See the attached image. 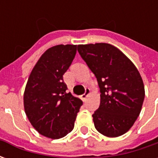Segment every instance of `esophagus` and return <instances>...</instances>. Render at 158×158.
Masks as SVG:
<instances>
[{
  "instance_id": "1",
  "label": "esophagus",
  "mask_w": 158,
  "mask_h": 158,
  "mask_svg": "<svg viewBox=\"0 0 158 158\" xmlns=\"http://www.w3.org/2000/svg\"><path fill=\"white\" fill-rule=\"evenodd\" d=\"M89 94H90V90H89V89L87 88V89H85V94H83L82 96H81V99H82L84 102H85L86 98L89 96Z\"/></svg>"
}]
</instances>
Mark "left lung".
Wrapping results in <instances>:
<instances>
[{
	"instance_id": "1",
	"label": "left lung",
	"mask_w": 158,
	"mask_h": 158,
	"mask_svg": "<svg viewBox=\"0 0 158 158\" xmlns=\"http://www.w3.org/2000/svg\"><path fill=\"white\" fill-rule=\"evenodd\" d=\"M78 52L96 76L101 102L92 115L96 130L107 137L129 131L141 111L145 87L135 64L106 43L79 45Z\"/></svg>"
}]
</instances>
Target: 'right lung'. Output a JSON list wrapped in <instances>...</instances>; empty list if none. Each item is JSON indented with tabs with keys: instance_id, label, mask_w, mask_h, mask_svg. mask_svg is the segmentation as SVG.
I'll return each mask as SVG.
<instances>
[{
	"instance_id": "right-lung-1",
	"label": "right lung",
	"mask_w": 158,
	"mask_h": 158,
	"mask_svg": "<svg viewBox=\"0 0 158 158\" xmlns=\"http://www.w3.org/2000/svg\"><path fill=\"white\" fill-rule=\"evenodd\" d=\"M77 51L76 45H57L46 50L32 69L23 94L24 111L42 135L60 139L74 127L81 100L67 93L63 74Z\"/></svg>"
}]
</instances>
